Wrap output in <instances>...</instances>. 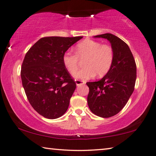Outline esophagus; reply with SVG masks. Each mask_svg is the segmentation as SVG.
I'll list each match as a JSON object with an SVG mask.
<instances>
[{"label":"esophagus","instance_id":"34e87169","mask_svg":"<svg viewBox=\"0 0 156 156\" xmlns=\"http://www.w3.org/2000/svg\"><path fill=\"white\" fill-rule=\"evenodd\" d=\"M75 82H76V85H77V86L81 85V84H83L85 83V82H84V81L81 80H78V79H76Z\"/></svg>","mask_w":156,"mask_h":156}]
</instances>
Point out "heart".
<instances>
[{"label":"heart","mask_w":156,"mask_h":156,"mask_svg":"<svg viewBox=\"0 0 156 156\" xmlns=\"http://www.w3.org/2000/svg\"><path fill=\"white\" fill-rule=\"evenodd\" d=\"M75 54L67 52L62 57L65 67L70 73H73L79 66V60H85L84 68L73 74L76 78L88 80L107 74L114 60V51L109 44H102L98 41L86 39L75 47Z\"/></svg>","instance_id":"1"}]
</instances>
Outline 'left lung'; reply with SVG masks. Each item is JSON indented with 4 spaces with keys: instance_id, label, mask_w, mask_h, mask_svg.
Wrapping results in <instances>:
<instances>
[{
    "instance_id": "1",
    "label": "left lung",
    "mask_w": 156,
    "mask_h": 156,
    "mask_svg": "<svg viewBox=\"0 0 156 156\" xmlns=\"http://www.w3.org/2000/svg\"><path fill=\"white\" fill-rule=\"evenodd\" d=\"M109 41L114 51L110 70L101 80L88 82L87 103L95 115L109 118L117 114L128 102L134 91L136 64L127 44L112 34L95 36Z\"/></svg>"
}]
</instances>
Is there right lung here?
<instances>
[{
  "label": "right lung",
  "instance_id": "1",
  "mask_svg": "<svg viewBox=\"0 0 156 156\" xmlns=\"http://www.w3.org/2000/svg\"><path fill=\"white\" fill-rule=\"evenodd\" d=\"M82 38L44 37L25 55L20 71L23 88L31 107L44 118L56 119L67 112L76 84L62 57Z\"/></svg>",
  "mask_w": 156,
  "mask_h": 156
}]
</instances>
